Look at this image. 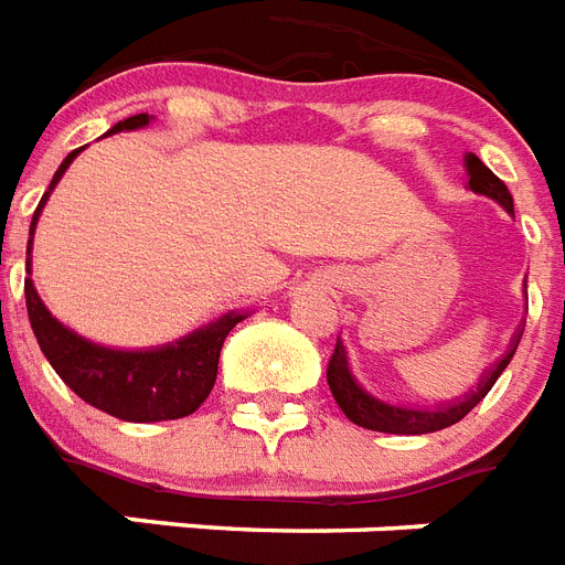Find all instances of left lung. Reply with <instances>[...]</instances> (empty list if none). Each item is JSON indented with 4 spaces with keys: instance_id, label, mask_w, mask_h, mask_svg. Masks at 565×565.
Returning a JSON list of instances; mask_svg holds the SVG:
<instances>
[{
    "instance_id": "left-lung-1",
    "label": "left lung",
    "mask_w": 565,
    "mask_h": 565,
    "mask_svg": "<svg viewBox=\"0 0 565 565\" xmlns=\"http://www.w3.org/2000/svg\"><path fill=\"white\" fill-rule=\"evenodd\" d=\"M463 166H467L469 174V189H472L476 195L493 198L495 204L513 215V198L502 180L495 178L493 171L487 169L484 162L478 160L476 154L463 157ZM519 338H522V327H519V332L513 335L508 353L495 361L484 376L478 379V385L472 387V391H467V394L452 399V403L435 405V408L394 405L385 403V399H379V396L367 394V391L355 382L353 370H350V361H347V350L344 344H341V338H338L335 353H332L327 367L329 391L335 396L338 408L347 414V419H353L355 426L370 428V431H385V435H428V431H440V428L455 426L458 419L467 417L469 411L476 408V405L490 394V387L495 385V379L502 376L504 367L511 364L513 353H516L519 347Z\"/></svg>"
}]
</instances>
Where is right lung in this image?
Here are the masks:
<instances>
[{
    "instance_id": "obj_1",
    "label": "right lung",
    "mask_w": 565,
    "mask_h": 565,
    "mask_svg": "<svg viewBox=\"0 0 565 565\" xmlns=\"http://www.w3.org/2000/svg\"><path fill=\"white\" fill-rule=\"evenodd\" d=\"M151 116L139 113L128 116L119 125H113L107 134L116 130L146 128ZM84 148H75L61 169L54 171L49 192L40 198L34 218H31L29 236H34L38 218L46 206L52 189L70 169V162L81 154ZM29 274H31V238H29ZM25 306H29V320L38 338L40 350L54 367V373L75 391V394L89 403L93 408L110 414V417L128 419V423H160V419L189 417L192 411L201 408L210 396L215 376H218V355L224 347V338L238 320H245V311H227L218 320L206 327L189 332L174 344L154 347V350H113V347L93 344L61 320L52 318V311L40 300L38 288L25 279Z\"/></svg>"
}]
</instances>
